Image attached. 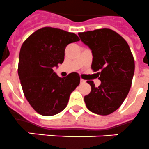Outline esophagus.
<instances>
[{
	"mask_svg": "<svg viewBox=\"0 0 149 149\" xmlns=\"http://www.w3.org/2000/svg\"><path fill=\"white\" fill-rule=\"evenodd\" d=\"M86 83V80L83 79H80V83Z\"/></svg>",
	"mask_w": 149,
	"mask_h": 149,
	"instance_id": "1",
	"label": "esophagus"
}]
</instances>
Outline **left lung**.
<instances>
[{
  "mask_svg": "<svg viewBox=\"0 0 149 149\" xmlns=\"http://www.w3.org/2000/svg\"><path fill=\"white\" fill-rule=\"evenodd\" d=\"M81 41L93 54L91 68L97 72L101 84L92 80L91 92L84 96L88 109L106 116L118 109L124 102L132 85L135 61L128 43L116 32L108 28L79 33Z\"/></svg>",
  "mask_w": 149,
  "mask_h": 149,
  "instance_id": "1",
  "label": "left lung"
}]
</instances>
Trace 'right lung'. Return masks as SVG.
I'll use <instances>...</instances> for the list:
<instances>
[{
	"label": "right lung",
	"instance_id": "add662e5",
	"mask_svg": "<svg viewBox=\"0 0 149 149\" xmlns=\"http://www.w3.org/2000/svg\"><path fill=\"white\" fill-rule=\"evenodd\" d=\"M79 40L73 33L43 27L22 44L18 75L26 100L39 114L50 116L62 112L71 93L79 84L77 72L60 77L53 70L63 62L66 46Z\"/></svg>",
	"mask_w": 149,
	"mask_h": 149
}]
</instances>
